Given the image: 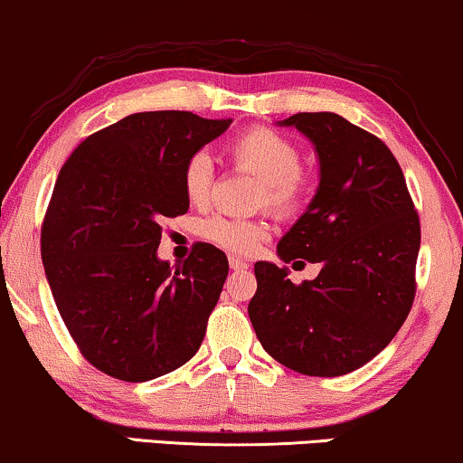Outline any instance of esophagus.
Segmentation results:
<instances>
[{"mask_svg":"<svg viewBox=\"0 0 463 463\" xmlns=\"http://www.w3.org/2000/svg\"><path fill=\"white\" fill-rule=\"evenodd\" d=\"M228 262H231V269H235V271H243V269L250 267L248 262L241 260V259H237V256H231V259H228Z\"/></svg>","mask_w":463,"mask_h":463,"instance_id":"obj_1","label":"esophagus"}]
</instances>
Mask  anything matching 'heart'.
<instances>
[{"instance_id":"heart-1","label":"heart","mask_w":463,"mask_h":463,"mask_svg":"<svg viewBox=\"0 0 463 463\" xmlns=\"http://www.w3.org/2000/svg\"><path fill=\"white\" fill-rule=\"evenodd\" d=\"M228 156L239 166L248 168L260 179L259 204H267L275 213H290L299 207L307 188L306 173L299 168V149L282 134L254 128L228 145ZM213 166L209 156L194 154L184 168V194L190 204L207 203ZM203 237L222 250L235 254H251L269 237V224L262 220H231L213 215L204 220Z\"/></svg>"}]
</instances>
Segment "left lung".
<instances>
[{
	"label": "left lung",
	"mask_w": 463,
	"mask_h": 463,
	"mask_svg": "<svg viewBox=\"0 0 463 463\" xmlns=\"http://www.w3.org/2000/svg\"><path fill=\"white\" fill-rule=\"evenodd\" d=\"M278 126L297 128L320 166L316 194L278 256L320 262V273L292 284L288 267L259 260L248 314L275 361L344 376L387 348L411 312L419 215L400 164L373 134L335 113H297Z\"/></svg>",
	"instance_id": "1"
}]
</instances>
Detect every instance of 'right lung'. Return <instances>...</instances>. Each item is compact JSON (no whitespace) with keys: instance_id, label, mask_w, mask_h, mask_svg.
Instances as JSON below:
<instances>
[{"instance_id":"1","label":"right lung","mask_w":463,"mask_h":463,"mask_svg":"<svg viewBox=\"0 0 463 463\" xmlns=\"http://www.w3.org/2000/svg\"><path fill=\"white\" fill-rule=\"evenodd\" d=\"M231 121L134 113L87 137L61 166L40 239L46 282L76 346L109 376L154 380L201 348L226 254L196 243L171 267L157 245L162 220L190 207L185 164Z\"/></svg>"}]
</instances>
